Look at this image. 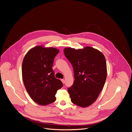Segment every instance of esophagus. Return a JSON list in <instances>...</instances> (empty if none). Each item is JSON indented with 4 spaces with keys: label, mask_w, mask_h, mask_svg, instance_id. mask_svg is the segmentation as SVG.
I'll use <instances>...</instances> for the list:
<instances>
[{
    "label": "esophagus",
    "mask_w": 132,
    "mask_h": 132,
    "mask_svg": "<svg viewBox=\"0 0 132 132\" xmlns=\"http://www.w3.org/2000/svg\"><path fill=\"white\" fill-rule=\"evenodd\" d=\"M61 81H62V82H63V83H65V80H64V79H61Z\"/></svg>",
    "instance_id": "obj_1"
}]
</instances>
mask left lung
I'll return each mask as SVG.
<instances>
[{"label":"left lung","mask_w":132,"mask_h":132,"mask_svg":"<svg viewBox=\"0 0 132 132\" xmlns=\"http://www.w3.org/2000/svg\"><path fill=\"white\" fill-rule=\"evenodd\" d=\"M65 56L71 64L75 81L68 89L74 104L86 107L97 98L107 77V65L104 54L97 49L86 47L76 50L66 48Z\"/></svg>","instance_id":"8db88e82"}]
</instances>
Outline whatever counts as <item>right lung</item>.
<instances>
[{"label":"right lung","instance_id":"1","mask_svg":"<svg viewBox=\"0 0 132 132\" xmlns=\"http://www.w3.org/2000/svg\"><path fill=\"white\" fill-rule=\"evenodd\" d=\"M59 50L36 46L25 55L22 63L23 82L31 99L40 105H47L56 100L57 91L63 86L52 69L54 57Z\"/></svg>","mask_w":132,"mask_h":132}]
</instances>
